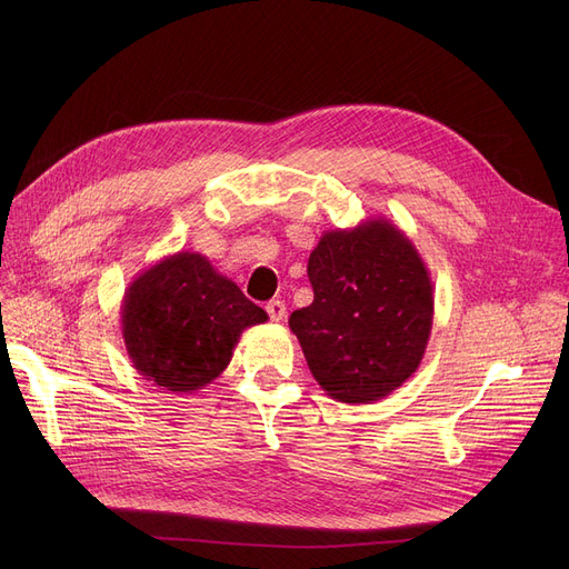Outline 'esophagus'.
I'll return each instance as SVG.
<instances>
[{
	"mask_svg": "<svg viewBox=\"0 0 569 569\" xmlns=\"http://www.w3.org/2000/svg\"><path fill=\"white\" fill-rule=\"evenodd\" d=\"M267 313H269V318H272V322H281L283 318H286V305L281 302V300H272V302H267Z\"/></svg>",
	"mask_w": 569,
	"mask_h": 569,
	"instance_id": "obj_1",
	"label": "esophagus"
}]
</instances>
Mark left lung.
<instances>
[{"label":"left lung","instance_id":"obj_1","mask_svg":"<svg viewBox=\"0 0 569 569\" xmlns=\"http://www.w3.org/2000/svg\"><path fill=\"white\" fill-rule=\"evenodd\" d=\"M307 272L313 302L288 325L327 397L373 403L399 390L433 325L431 274L408 234L385 217L325 230Z\"/></svg>","mask_w":569,"mask_h":569}]
</instances>
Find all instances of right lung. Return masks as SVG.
<instances>
[{"mask_svg": "<svg viewBox=\"0 0 569 569\" xmlns=\"http://www.w3.org/2000/svg\"><path fill=\"white\" fill-rule=\"evenodd\" d=\"M267 313L204 256L179 251L129 283L122 337L133 369L174 395H191L219 378L247 327Z\"/></svg>", "mask_w": 569, "mask_h": 569, "instance_id": "add662e5", "label": "right lung"}]
</instances>
